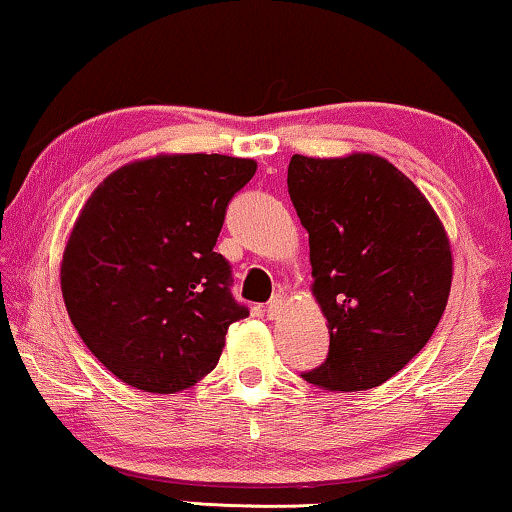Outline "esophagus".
Wrapping results in <instances>:
<instances>
[{
  "mask_svg": "<svg viewBox=\"0 0 512 512\" xmlns=\"http://www.w3.org/2000/svg\"><path fill=\"white\" fill-rule=\"evenodd\" d=\"M280 312H282V296H273L269 300V305H266V316H269V319H278Z\"/></svg>",
  "mask_w": 512,
  "mask_h": 512,
  "instance_id": "1",
  "label": "esophagus"
}]
</instances>
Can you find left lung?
Instances as JSON below:
<instances>
[{
  "label": "left lung",
  "instance_id": "left-lung-1",
  "mask_svg": "<svg viewBox=\"0 0 512 512\" xmlns=\"http://www.w3.org/2000/svg\"><path fill=\"white\" fill-rule=\"evenodd\" d=\"M289 198L310 234L312 296L330 351L303 373L330 392L383 385L426 346L453 278L446 230L412 180L369 152L294 154Z\"/></svg>",
  "mask_w": 512,
  "mask_h": 512
}]
</instances>
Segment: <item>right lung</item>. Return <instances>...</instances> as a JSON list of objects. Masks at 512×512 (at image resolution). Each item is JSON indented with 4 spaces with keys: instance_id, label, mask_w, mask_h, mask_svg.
<instances>
[{
    "instance_id": "1",
    "label": "right lung",
    "mask_w": 512,
    "mask_h": 512,
    "mask_svg": "<svg viewBox=\"0 0 512 512\" xmlns=\"http://www.w3.org/2000/svg\"><path fill=\"white\" fill-rule=\"evenodd\" d=\"M257 161L157 154L120 166L81 207L61 259L72 326L113 376L175 394L212 371L248 310L214 253L227 202Z\"/></svg>"
}]
</instances>
